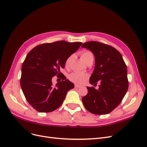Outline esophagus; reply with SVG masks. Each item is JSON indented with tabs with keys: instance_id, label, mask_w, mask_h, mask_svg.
I'll return each instance as SVG.
<instances>
[{
	"instance_id": "obj_1",
	"label": "esophagus",
	"mask_w": 147,
	"mask_h": 147,
	"mask_svg": "<svg viewBox=\"0 0 147 147\" xmlns=\"http://www.w3.org/2000/svg\"><path fill=\"white\" fill-rule=\"evenodd\" d=\"M80 87H81L80 86H78V85H77V84L75 85V88H80Z\"/></svg>"
}]
</instances>
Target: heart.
<instances>
[{
	"mask_svg": "<svg viewBox=\"0 0 147 147\" xmlns=\"http://www.w3.org/2000/svg\"><path fill=\"white\" fill-rule=\"evenodd\" d=\"M81 59L86 64L90 61H93L94 57L91 52L89 51H84L81 53ZM72 58V55L69 56L66 61V66H69L70 61ZM87 78V75L84 73L81 72H73L69 76V80L73 83L77 84H82L86 81Z\"/></svg>",
	"mask_w": 147,
	"mask_h": 147,
	"instance_id": "b5f03b06",
	"label": "heart"
}]
</instances>
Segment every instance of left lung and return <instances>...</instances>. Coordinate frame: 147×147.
<instances>
[{
  "mask_svg": "<svg viewBox=\"0 0 147 147\" xmlns=\"http://www.w3.org/2000/svg\"><path fill=\"white\" fill-rule=\"evenodd\" d=\"M81 47L90 51L95 57L90 83H100L98 89L87 87L88 93L82 98V101L92 113L108 114L121 103L128 90L126 64L120 52L111 46L91 41Z\"/></svg>",
  "mask_w": 147,
  "mask_h": 147,
  "instance_id": "8db88e82",
  "label": "left lung"
}]
</instances>
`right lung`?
<instances>
[{
    "instance_id": "obj_1",
    "label": "right lung",
    "mask_w": 147,
    "mask_h": 147,
    "mask_svg": "<svg viewBox=\"0 0 147 147\" xmlns=\"http://www.w3.org/2000/svg\"><path fill=\"white\" fill-rule=\"evenodd\" d=\"M81 42L58 41L38 45L27 54L22 66L20 86L28 103L39 112L48 113L62 104L74 84L62 76L52 86V78L60 75L67 58L77 51Z\"/></svg>"
}]
</instances>
